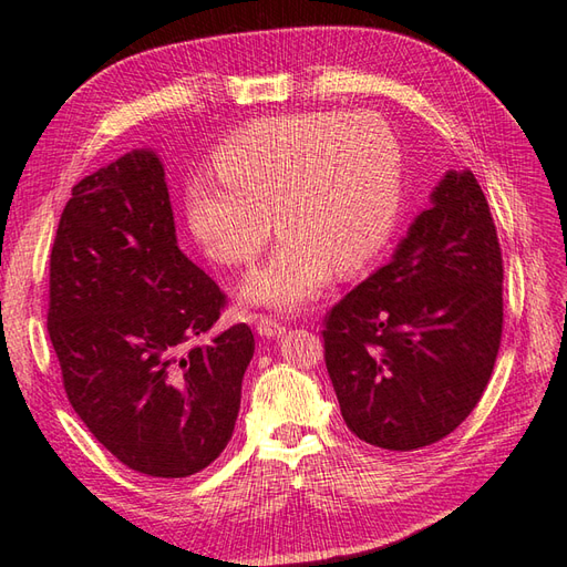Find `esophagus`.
Returning <instances> with one entry per match:
<instances>
[{
	"label": "esophagus",
	"instance_id": "esophagus-1",
	"mask_svg": "<svg viewBox=\"0 0 567 567\" xmlns=\"http://www.w3.org/2000/svg\"><path fill=\"white\" fill-rule=\"evenodd\" d=\"M258 333L262 336V339H275V336H282L285 333V327L277 319L272 317H260L258 319Z\"/></svg>",
	"mask_w": 567,
	"mask_h": 567
}]
</instances>
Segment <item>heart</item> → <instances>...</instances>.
Segmentation results:
<instances>
[{
    "instance_id": "obj_1",
    "label": "heart",
    "mask_w": 567,
    "mask_h": 567,
    "mask_svg": "<svg viewBox=\"0 0 567 567\" xmlns=\"http://www.w3.org/2000/svg\"><path fill=\"white\" fill-rule=\"evenodd\" d=\"M216 175L185 187V216L204 252L248 265L282 240L240 295L292 311L311 302L331 270L355 275L390 244L402 209V148L375 112H305L258 118L219 143Z\"/></svg>"
}]
</instances>
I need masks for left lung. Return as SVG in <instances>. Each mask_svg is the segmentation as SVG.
Listing matches in <instances>:
<instances>
[{"label":"left lung","mask_w":567,"mask_h":567,"mask_svg":"<svg viewBox=\"0 0 567 567\" xmlns=\"http://www.w3.org/2000/svg\"><path fill=\"white\" fill-rule=\"evenodd\" d=\"M502 280L485 192L449 171L392 260L323 319V360L360 441L416 451L463 424L497 360Z\"/></svg>","instance_id":"obj_1"}]
</instances>
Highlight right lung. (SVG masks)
<instances>
[{"label": "right lung", "mask_w": 567, "mask_h": 567, "mask_svg": "<svg viewBox=\"0 0 567 567\" xmlns=\"http://www.w3.org/2000/svg\"><path fill=\"white\" fill-rule=\"evenodd\" d=\"M226 295L177 248L165 171L131 151L72 187L51 250L48 336L84 426L126 467L187 477L231 441L256 341L189 343Z\"/></svg>", "instance_id": "right-lung-1"}]
</instances>
